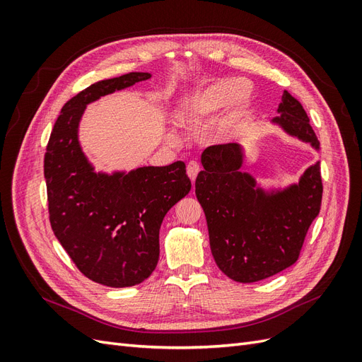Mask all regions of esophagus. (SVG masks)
Wrapping results in <instances>:
<instances>
[{
	"mask_svg": "<svg viewBox=\"0 0 362 362\" xmlns=\"http://www.w3.org/2000/svg\"><path fill=\"white\" fill-rule=\"evenodd\" d=\"M199 172H201V166H199L198 161H190V163L187 164V175H189V178H190L193 182H194L196 177H198Z\"/></svg>",
	"mask_w": 362,
	"mask_h": 362,
	"instance_id": "1",
	"label": "esophagus"
}]
</instances>
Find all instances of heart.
<instances>
[{"label": "heart", "instance_id": "obj_1", "mask_svg": "<svg viewBox=\"0 0 362 362\" xmlns=\"http://www.w3.org/2000/svg\"><path fill=\"white\" fill-rule=\"evenodd\" d=\"M254 101V89L247 81L231 78H217L193 92L185 100L181 116L190 125H201L225 107L222 116L213 128L217 140L233 134L240 120L246 115Z\"/></svg>", "mask_w": 362, "mask_h": 362}]
</instances>
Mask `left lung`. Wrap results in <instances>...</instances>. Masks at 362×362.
<instances>
[{"label": "left lung", "instance_id": "1", "mask_svg": "<svg viewBox=\"0 0 362 362\" xmlns=\"http://www.w3.org/2000/svg\"><path fill=\"white\" fill-rule=\"evenodd\" d=\"M273 122L290 136L319 149V140L302 104L284 90ZM204 170L196 178V198L204 208L216 264L237 282L276 275L299 259L308 228L320 211V163L299 184L266 193L249 173L240 172L243 149L237 144L208 146Z\"/></svg>", "mask_w": 362, "mask_h": 362}]
</instances>
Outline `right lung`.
<instances>
[{
  "mask_svg": "<svg viewBox=\"0 0 362 362\" xmlns=\"http://www.w3.org/2000/svg\"><path fill=\"white\" fill-rule=\"evenodd\" d=\"M148 78V72H129L71 98L54 124L43 160L52 231L76 269L107 287L136 286L154 272L163 218L192 189L182 161L95 173L78 144L87 104Z\"/></svg>",
  "mask_w": 362,
  "mask_h": 362,
  "instance_id": "obj_1",
  "label": "right lung"
}]
</instances>
